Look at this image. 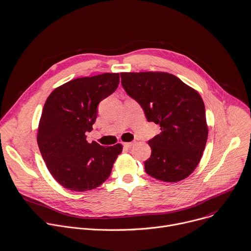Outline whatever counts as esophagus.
<instances>
[{"mask_svg":"<svg viewBox=\"0 0 251 251\" xmlns=\"http://www.w3.org/2000/svg\"><path fill=\"white\" fill-rule=\"evenodd\" d=\"M134 145V143H124L125 148H131Z\"/></svg>","mask_w":251,"mask_h":251,"instance_id":"1","label":"esophagus"}]
</instances>
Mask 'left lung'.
<instances>
[{
	"mask_svg": "<svg viewBox=\"0 0 251 251\" xmlns=\"http://www.w3.org/2000/svg\"><path fill=\"white\" fill-rule=\"evenodd\" d=\"M121 77L147 120L160 126L149 141L151 154L145 161L146 173L165 182L186 178L199 165L208 135L201 95L169 73H121Z\"/></svg>",
	"mask_w": 251,
	"mask_h": 251,
	"instance_id": "obj_1",
	"label": "left lung"
}]
</instances>
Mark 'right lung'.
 Segmentation results:
<instances>
[{"mask_svg": "<svg viewBox=\"0 0 251 251\" xmlns=\"http://www.w3.org/2000/svg\"><path fill=\"white\" fill-rule=\"evenodd\" d=\"M119 82V74L78 77L54 89L47 99L37 141L49 172L65 188L87 191L100 186L122 152L121 144L107 148L89 144L85 134L93 129L98 104Z\"/></svg>", "mask_w": 251, "mask_h": 251, "instance_id": "1", "label": "right lung"}]
</instances>
